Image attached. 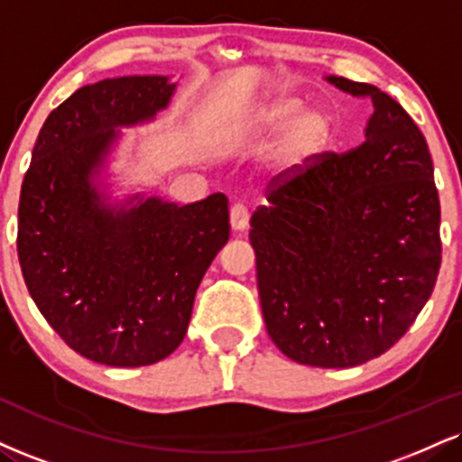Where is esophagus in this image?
Listing matches in <instances>:
<instances>
[{
    "label": "esophagus",
    "instance_id": "esophagus-1",
    "mask_svg": "<svg viewBox=\"0 0 462 462\" xmlns=\"http://www.w3.org/2000/svg\"><path fill=\"white\" fill-rule=\"evenodd\" d=\"M230 226H232V230H235V232H245L247 230V226H249V210H247L245 204H241V202L232 204V208H230Z\"/></svg>",
    "mask_w": 462,
    "mask_h": 462
}]
</instances>
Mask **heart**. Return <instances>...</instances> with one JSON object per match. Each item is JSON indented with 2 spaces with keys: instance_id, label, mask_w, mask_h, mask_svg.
Wrapping results in <instances>:
<instances>
[{
  "instance_id": "heart-1",
  "label": "heart",
  "mask_w": 462,
  "mask_h": 462,
  "mask_svg": "<svg viewBox=\"0 0 462 462\" xmlns=\"http://www.w3.org/2000/svg\"><path fill=\"white\" fill-rule=\"evenodd\" d=\"M301 98L282 97L271 103L254 122L255 129L264 133L280 131L282 126L293 122L288 126L284 140L280 143V152H277V161L286 171L310 165L322 152H327L333 142L331 116L322 109H308L301 114Z\"/></svg>"
}]
</instances>
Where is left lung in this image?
<instances>
[{
	"label": "left lung",
	"instance_id": "obj_1",
	"mask_svg": "<svg viewBox=\"0 0 462 462\" xmlns=\"http://www.w3.org/2000/svg\"><path fill=\"white\" fill-rule=\"evenodd\" d=\"M327 81L372 101L365 140L277 176L249 241L275 346L297 364L353 368L390 351L430 299L441 208L407 111L370 83Z\"/></svg>",
	"mask_w": 462,
	"mask_h": 462
}]
</instances>
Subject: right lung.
<instances>
[{"mask_svg":"<svg viewBox=\"0 0 462 462\" xmlns=\"http://www.w3.org/2000/svg\"><path fill=\"white\" fill-rule=\"evenodd\" d=\"M174 90L163 75L79 88L44 120L21 187L27 291L72 351L114 368L176 351L199 282L230 238L224 193L185 207L140 193L109 204L98 185L120 126L152 120Z\"/></svg>","mask_w":462,"mask_h":462,"instance_id":"1","label":"right lung"}]
</instances>
